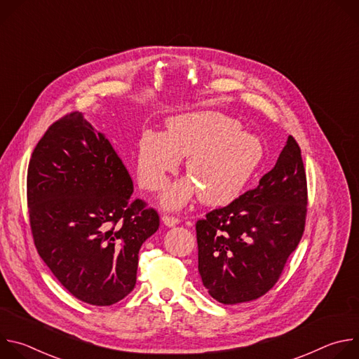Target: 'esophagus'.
<instances>
[{"instance_id": "obj_1", "label": "esophagus", "mask_w": 359, "mask_h": 359, "mask_svg": "<svg viewBox=\"0 0 359 359\" xmlns=\"http://www.w3.org/2000/svg\"><path fill=\"white\" fill-rule=\"evenodd\" d=\"M163 223L168 226V227H173L176 224H179V219L175 217V216H163Z\"/></svg>"}]
</instances>
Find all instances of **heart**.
<instances>
[{"instance_id":"1","label":"heart","mask_w":359,"mask_h":359,"mask_svg":"<svg viewBox=\"0 0 359 359\" xmlns=\"http://www.w3.org/2000/svg\"><path fill=\"white\" fill-rule=\"evenodd\" d=\"M240 123L217 112L170 118L166 133L144 129L136 140L135 169L139 184L149 191L162 190L182 158L187 156L190 176L168 189L166 209H179L198 193L209 206L233 201L264 156L262 140L238 130Z\"/></svg>"}]
</instances>
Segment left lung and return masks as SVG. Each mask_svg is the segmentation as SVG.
Returning <instances> with one entry per match:
<instances>
[{
	"instance_id": "obj_1",
	"label": "left lung",
	"mask_w": 359,
	"mask_h": 359,
	"mask_svg": "<svg viewBox=\"0 0 359 359\" xmlns=\"http://www.w3.org/2000/svg\"><path fill=\"white\" fill-rule=\"evenodd\" d=\"M306 176L292 136L255 189L197 220L198 273L222 304L257 299L278 281L306 217Z\"/></svg>"
}]
</instances>
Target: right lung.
<instances>
[{
	"mask_svg": "<svg viewBox=\"0 0 359 359\" xmlns=\"http://www.w3.org/2000/svg\"><path fill=\"white\" fill-rule=\"evenodd\" d=\"M133 182L109 140L71 112L48 128L28 165L34 244L78 299L112 305L136 284L140 245L159 215L132 198Z\"/></svg>",
	"mask_w": 359,
	"mask_h": 359,
	"instance_id": "1",
	"label": "right lung"
}]
</instances>
